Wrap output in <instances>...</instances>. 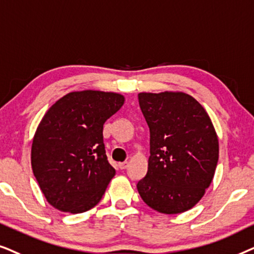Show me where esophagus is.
<instances>
[{
    "label": "esophagus",
    "instance_id": "1",
    "mask_svg": "<svg viewBox=\"0 0 254 254\" xmlns=\"http://www.w3.org/2000/svg\"><path fill=\"white\" fill-rule=\"evenodd\" d=\"M127 166H129V162L127 161L120 162V165H118V167H120L121 170H125V168H127Z\"/></svg>",
    "mask_w": 254,
    "mask_h": 254
}]
</instances>
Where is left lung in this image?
Masks as SVG:
<instances>
[{"mask_svg":"<svg viewBox=\"0 0 254 254\" xmlns=\"http://www.w3.org/2000/svg\"><path fill=\"white\" fill-rule=\"evenodd\" d=\"M150 127L147 173L140 197L161 214H181L203 197L218 161V138L204 108L182 92L139 93Z\"/></svg>","mask_w":254,"mask_h":254,"instance_id":"obj_1","label":"left lung"}]
</instances>
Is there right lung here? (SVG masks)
I'll list each match as a JSON object with an SVG mask.
<instances>
[{
  "label": "right lung",
  "mask_w": 254,
  "mask_h": 254,
  "mask_svg": "<svg viewBox=\"0 0 254 254\" xmlns=\"http://www.w3.org/2000/svg\"><path fill=\"white\" fill-rule=\"evenodd\" d=\"M124 96L100 90L66 94L44 115L31 147V166L47 202L64 212L95 207L115 168L108 162L103 124Z\"/></svg>",
  "instance_id": "add662e5"
}]
</instances>
